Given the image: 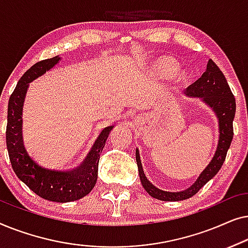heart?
<instances>
[{
	"mask_svg": "<svg viewBox=\"0 0 248 248\" xmlns=\"http://www.w3.org/2000/svg\"><path fill=\"white\" fill-rule=\"evenodd\" d=\"M175 69H176L175 61L171 59H168V57L159 60L158 62L155 64V67H154L155 73L160 78L169 77L172 72H174ZM185 79H186V74L184 71H178V72L175 74V80L177 81V82H182V81H184Z\"/></svg>",
	"mask_w": 248,
	"mask_h": 248,
	"instance_id": "obj_1",
	"label": "heart"
}]
</instances>
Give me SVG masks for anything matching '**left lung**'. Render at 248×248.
<instances>
[{"mask_svg":"<svg viewBox=\"0 0 248 248\" xmlns=\"http://www.w3.org/2000/svg\"><path fill=\"white\" fill-rule=\"evenodd\" d=\"M185 94L188 97L200 98L203 103L208 105L215 111L219 126L218 145H217V150L211 161L203 169L198 179L188 188L179 192L162 191L148 181L143 168H142L140 154L137 149L135 158H137L141 184L147 193H149V195L160 200V201H183V200L189 199L195 195L200 191V188H202L210 179H212L218 174L223 161H225L227 151H228L233 137L232 121L236 113V100L225 76L212 60L208 61L205 72L202 74L200 79L186 89Z\"/></svg>","mask_w":248,"mask_h":248,"instance_id":"8db88e82","label":"left lung"}]
</instances>
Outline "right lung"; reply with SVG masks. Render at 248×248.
<instances>
[{"label":"right lung","mask_w":248,"mask_h":248,"mask_svg":"<svg viewBox=\"0 0 248 248\" xmlns=\"http://www.w3.org/2000/svg\"><path fill=\"white\" fill-rule=\"evenodd\" d=\"M61 57L40 61L32 65L18 81L9 99L6 148L16 175L40 198L65 203L82 199L94 187L98 177V164L101 151L114 125L105 127L90 151L79 166L67 170L45 168L37 164L27 152L22 138V109L29 83L53 69Z\"/></svg>","instance_id":"obj_1"}]
</instances>
